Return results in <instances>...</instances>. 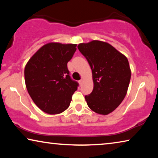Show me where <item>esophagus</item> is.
<instances>
[{
  "mask_svg": "<svg viewBox=\"0 0 158 158\" xmlns=\"http://www.w3.org/2000/svg\"><path fill=\"white\" fill-rule=\"evenodd\" d=\"M83 81H84V80H83L82 79H80L79 81V83L80 85H82V84H83Z\"/></svg>",
  "mask_w": 158,
  "mask_h": 158,
  "instance_id": "esophagus-1",
  "label": "esophagus"
}]
</instances>
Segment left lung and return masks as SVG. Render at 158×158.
Instances as JSON below:
<instances>
[{
  "instance_id": "8db88e82",
  "label": "left lung",
  "mask_w": 158,
  "mask_h": 158,
  "mask_svg": "<svg viewBox=\"0 0 158 158\" xmlns=\"http://www.w3.org/2000/svg\"><path fill=\"white\" fill-rule=\"evenodd\" d=\"M92 69L93 90L85 96L95 113L107 115L123 100L129 86L131 71L127 58L106 42L93 40L78 45Z\"/></svg>"
}]
</instances>
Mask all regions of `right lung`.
Instances as JSON below:
<instances>
[{"mask_svg": "<svg viewBox=\"0 0 158 158\" xmlns=\"http://www.w3.org/2000/svg\"><path fill=\"white\" fill-rule=\"evenodd\" d=\"M76 47L74 44H47L26 64V89L35 104L45 113L56 114L66 110L77 90L78 82L71 78L68 69Z\"/></svg>", "mask_w": 158, "mask_h": 158, "instance_id": "obj_1", "label": "right lung"}]
</instances>
